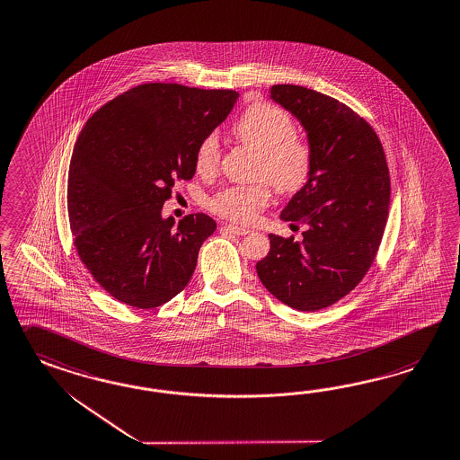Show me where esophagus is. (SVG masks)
I'll list each match as a JSON object with an SVG mask.
<instances>
[{
  "label": "esophagus",
  "instance_id": "1",
  "mask_svg": "<svg viewBox=\"0 0 460 460\" xmlns=\"http://www.w3.org/2000/svg\"><path fill=\"white\" fill-rule=\"evenodd\" d=\"M224 230L234 234V235H247L248 232H250L247 228H242V226H236V225H225Z\"/></svg>",
  "mask_w": 460,
  "mask_h": 460
}]
</instances>
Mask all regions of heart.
Here are the masks:
<instances>
[{
    "label": "heart",
    "mask_w": 460,
    "mask_h": 460,
    "mask_svg": "<svg viewBox=\"0 0 460 460\" xmlns=\"http://www.w3.org/2000/svg\"><path fill=\"white\" fill-rule=\"evenodd\" d=\"M236 140L260 155L257 178H263L280 193H295L310 181L314 172V152L305 138L295 135L290 115L282 108L269 103L248 106L234 125ZM220 158V143L217 135L201 140L195 165L201 173H210ZM267 183L250 187H230L210 201V208L220 217L236 224H252L260 210L270 203Z\"/></svg>",
    "instance_id": "1"
}]
</instances>
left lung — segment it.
<instances>
[{"instance_id":"left-lung-1","label":"left lung","mask_w":460,"mask_h":460,"mask_svg":"<svg viewBox=\"0 0 460 460\" xmlns=\"http://www.w3.org/2000/svg\"><path fill=\"white\" fill-rule=\"evenodd\" d=\"M270 100L306 135L314 172L280 213L302 240L270 234L260 282L285 305L314 312L354 290L376 259L387 224L389 168L378 137L354 110L298 84H273Z\"/></svg>"}]
</instances>
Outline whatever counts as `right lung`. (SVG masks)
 Returning <instances> with one entry per match:
<instances>
[{"label":"right lung","mask_w":460,"mask_h":460,"mask_svg":"<svg viewBox=\"0 0 460 460\" xmlns=\"http://www.w3.org/2000/svg\"><path fill=\"white\" fill-rule=\"evenodd\" d=\"M236 100L234 90L146 83L83 127L68 170L71 234L84 267L113 298L154 308L187 287L217 224L195 213L175 228L162 208L175 183L193 178L199 145Z\"/></svg>","instance_id":"add662e5"}]
</instances>
